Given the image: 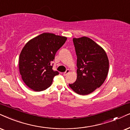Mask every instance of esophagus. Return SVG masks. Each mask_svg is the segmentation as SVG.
<instances>
[{
    "instance_id": "34e87169",
    "label": "esophagus",
    "mask_w": 130,
    "mask_h": 130,
    "mask_svg": "<svg viewBox=\"0 0 130 130\" xmlns=\"http://www.w3.org/2000/svg\"><path fill=\"white\" fill-rule=\"evenodd\" d=\"M70 70H67L66 71H65V73H63V75H65H65H67V74H68L69 73H70Z\"/></svg>"
}]
</instances>
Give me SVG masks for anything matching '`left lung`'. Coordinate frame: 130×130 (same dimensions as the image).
Here are the masks:
<instances>
[{
  "label": "left lung",
  "mask_w": 130,
  "mask_h": 130,
  "mask_svg": "<svg viewBox=\"0 0 130 130\" xmlns=\"http://www.w3.org/2000/svg\"><path fill=\"white\" fill-rule=\"evenodd\" d=\"M77 57V80L69 86L79 95L89 94L103 84L109 72L107 55L101 46L86 37L73 38Z\"/></svg>",
  "instance_id": "8db88e82"
}]
</instances>
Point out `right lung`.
<instances>
[{"instance_id":"1","label":"right lung","mask_w":130,"mask_h":130,"mask_svg":"<svg viewBox=\"0 0 130 130\" xmlns=\"http://www.w3.org/2000/svg\"><path fill=\"white\" fill-rule=\"evenodd\" d=\"M67 37L43 33L29 41L19 57V70L24 83L33 91L45 90L58 75L53 70L52 61L57 51L63 45Z\"/></svg>"}]
</instances>
